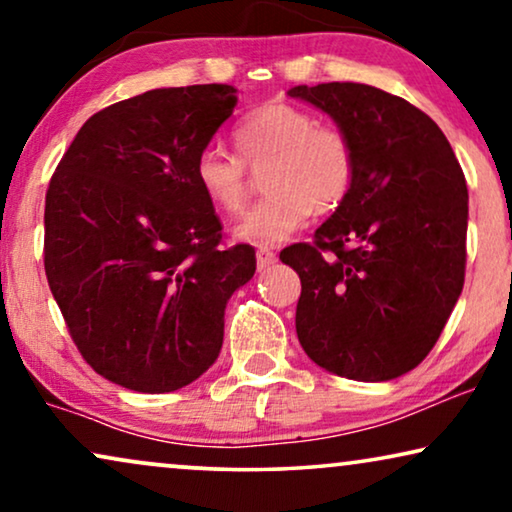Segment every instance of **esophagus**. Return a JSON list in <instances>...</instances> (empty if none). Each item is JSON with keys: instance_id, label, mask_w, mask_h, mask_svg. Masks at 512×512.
<instances>
[{"instance_id": "obj_1", "label": "esophagus", "mask_w": 512, "mask_h": 512, "mask_svg": "<svg viewBox=\"0 0 512 512\" xmlns=\"http://www.w3.org/2000/svg\"><path fill=\"white\" fill-rule=\"evenodd\" d=\"M277 261V254L275 251H270V249H258L256 251V265H258V270H268L272 263Z\"/></svg>"}]
</instances>
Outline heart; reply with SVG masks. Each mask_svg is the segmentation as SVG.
Listing matches in <instances>:
<instances>
[{"label": "heart", "instance_id": "b5f03b06", "mask_svg": "<svg viewBox=\"0 0 512 512\" xmlns=\"http://www.w3.org/2000/svg\"><path fill=\"white\" fill-rule=\"evenodd\" d=\"M233 139L251 170L268 165L265 191L270 193L235 226L240 242L282 244L312 212L338 209L352 188V144L340 130L319 125L310 111L284 102L265 104L237 125ZM241 161L219 146H205L195 158V184L223 214H240L247 205L249 179Z\"/></svg>", "mask_w": 512, "mask_h": 512}]
</instances>
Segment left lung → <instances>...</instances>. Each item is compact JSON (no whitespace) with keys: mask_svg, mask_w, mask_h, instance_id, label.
I'll return each mask as SVG.
<instances>
[{"mask_svg":"<svg viewBox=\"0 0 512 512\" xmlns=\"http://www.w3.org/2000/svg\"><path fill=\"white\" fill-rule=\"evenodd\" d=\"M333 118L354 151L347 198L314 242L279 258L298 272L296 333L328 373L387 382L424 361L464 289L468 188L443 130L366 83L289 93Z\"/></svg>","mask_w":512,"mask_h":512,"instance_id":"8db88e82","label":"left lung"}]
</instances>
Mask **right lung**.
Masks as SVG:
<instances>
[{"mask_svg":"<svg viewBox=\"0 0 512 512\" xmlns=\"http://www.w3.org/2000/svg\"><path fill=\"white\" fill-rule=\"evenodd\" d=\"M223 83L156 88L90 116L44 212V265L72 340L95 373L142 394L198 380L223 314L256 272L254 247L221 249L193 165L233 116Z\"/></svg>","mask_w":512,"mask_h":512,"instance_id":"1","label":"right lung"}]
</instances>
